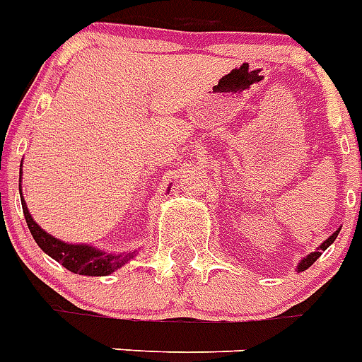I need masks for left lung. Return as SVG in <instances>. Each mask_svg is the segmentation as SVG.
<instances>
[{
	"mask_svg": "<svg viewBox=\"0 0 362 362\" xmlns=\"http://www.w3.org/2000/svg\"><path fill=\"white\" fill-rule=\"evenodd\" d=\"M338 231H340V230L334 231V233H332V235L329 237L327 241H323V243H322V247L317 248L316 252H312L310 256H306V258H303V262H300L299 265H297V271H306V269L310 267L312 263L316 262V259L320 258V256H322V252H325V250H327L329 245H332V243H334V239H337V235H338Z\"/></svg>",
	"mask_w": 362,
	"mask_h": 362,
	"instance_id": "obj_1",
	"label": "left lung"
}]
</instances>
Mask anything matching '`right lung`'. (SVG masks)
<instances>
[{"mask_svg":"<svg viewBox=\"0 0 362 362\" xmlns=\"http://www.w3.org/2000/svg\"><path fill=\"white\" fill-rule=\"evenodd\" d=\"M22 209H24L25 222H28V228H30L35 243L50 258L62 263L63 267L72 271V273L86 274V276H106V274L114 273L115 269H119L121 265H125L134 256V252L114 256V254L100 252V250L88 247V245H66L56 237H52L50 233H46L45 230H40L39 224L31 218L28 205L24 204V198H22Z\"/></svg>","mask_w":362,"mask_h":362,"instance_id":"obj_1","label":"right lung"}]
</instances>
